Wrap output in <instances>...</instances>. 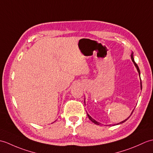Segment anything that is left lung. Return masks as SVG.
<instances>
[{"mask_svg": "<svg viewBox=\"0 0 153 153\" xmlns=\"http://www.w3.org/2000/svg\"><path fill=\"white\" fill-rule=\"evenodd\" d=\"M130 56H131V59H132V62H133V63H134V66H136V69H137V72H138V73H139V76H140V69H139V67H138V66H137V64L136 63V62H135V61H134V53H133V52L132 51V53H131V55H130ZM140 85H141V90L142 89V85H141V77H140ZM85 102V101H84ZM133 111H132V113H131V114H130V115L128 117V118L127 119H126L125 120H123V121H122V122H120V123H117V124H116V125H120V124H123V123H125V122H126V120H128V119L129 118H130V117L131 116V115H132V113H133ZM87 116H88V119H89L91 120V121L92 122H93V123H94V124H96V125H102V124L100 123H99V122H98V121H97V120H94V119H93V118H92V117L89 115H88V113H87Z\"/></svg>", "mask_w": 153, "mask_h": 153, "instance_id": "left-lung-1", "label": "left lung"}]
</instances>
